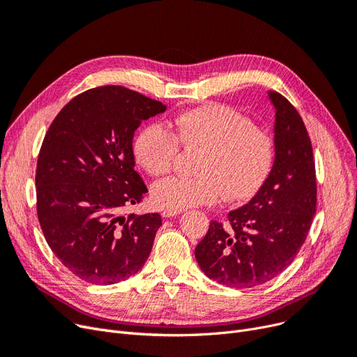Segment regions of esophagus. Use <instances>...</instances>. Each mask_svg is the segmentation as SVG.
Here are the masks:
<instances>
[{"instance_id":"obj_1","label":"esophagus","mask_w":357,"mask_h":357,"mask_svg":"<svg viewBox=\"0 0 357 357\" xmlns=\"http://www.w3.org/2000/svg\"><path fill=\"white\" fill-rule=\"evenodd\" d=\"M183 211H169V209H165V211H162V218H173V216H177V215H180Z\"/></svg>"}]
</instances>
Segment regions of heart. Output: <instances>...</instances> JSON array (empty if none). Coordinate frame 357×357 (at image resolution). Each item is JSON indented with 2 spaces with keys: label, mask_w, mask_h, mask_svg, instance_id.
<instances>
[{
  "label": "heart",
  "mask_w": 357,
  "mask_h": 357,
  "mask_svg": "<svg viewBox=\"0 0 357 357\" xmlns=\"http://www.w3.org/2000/svg\"><path fill=\"white\" fill-rule=\"evenodd\" d=\"M184 149L200 151L195 177H168L154 183L151 199L158 208L184 211L213 205L219 199L244 202L256 196L273 172L278 145L248 116L225 105H203L169 122L145 126L133 144L138 164L151 176L173 169Z\"/></svg>",
  "instance_id": "heart-1"
}]
</instances>
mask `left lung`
<instances>
[{"instance_id": "1", "label": "left lung", "mask_w": 357, "mask_h": 357, "mask_svg": "<svg viewBox=\"0 0 357 357\" xmlns=\"http://www.w3.org/2000/svg\"><path fill=\"white\" fill-rule=\"evenodd\" d=\"M276 109L273 172L247 205L228 213V228L211 220L195 256L209 279L229 287L263 284L289 266L307 240L317 206L315 161L301 114L268 91Z\"/></svg>"}]
</instances>
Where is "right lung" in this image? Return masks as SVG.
<instances>
[{
    "instance_id": "add662e5",
    "label": "right lung",
    "mask_w": 357,
    "mask_h": 357,
    "mask_svg": "<svg viewBox=\"0 0 357 357\" xmlns=\"http://www.w3.org/2000/svg\"><path fill=\"white\" fill-rule=\"evenodd\" d=\"M165 112L121 86L84 91L50 123L36 167V209L46 243L73 275L113 284L138 273L160 213L123 215L148 192L135 169L133 133Z\"/></svg>"
}]
</instances>
